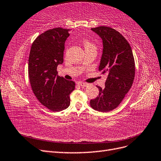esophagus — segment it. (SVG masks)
Listing matches in <instances>:
<instances>
[{
	"instance_id": "esophagus-1",
	"label": "esophagus",
	"mask_w": 161,
	"mask_h": 161,
	"mask_svg": "<svg viewBox=\"0 0 161 161\" xmlns=\"http://www.w3.org/2000/svg\"><path fill=\"white\" fill-rule=\"evenodd\" d=\"M77 85L79 86H86L87 85L86 82H78Z\"/></svg>"
}]
</instances>
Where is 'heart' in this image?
I'll return each mask as SVG.
<instances>
[{
	"mask_svg": "<svg viewBox=\"0 0 161 161\" xmlns=\"http://www.w3.org/2000/svg\"><path fill=\"white\" fill-rule=\"evenodd\" d=\"M82 46L85 47V50H96V46L93 43L89 40H85L82 42Z\"/></svg>",
	"mask_w": 161,
	"mask_h": 161,
	"instance_id": "b5f03b06",
	"label": "heart"
}]
</instances>
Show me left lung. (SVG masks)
I'll return each mask as SVG.
<instances>
[{
	"mask_svg": "<svg viewBox=\"0 0 161 161\" xmlns=\"http://www.w3.org/2000/svg\"><path fill=\"white\" fill-rule=\"evenodd\" d=\"M103 40L99 70L107 73L105 88L99 89V95L91 99L90 105L95 110L108 112L115 109L132 85L135 76V62L132 50L128 41L114 29L101 26L92 28Z\"/></svg>",
	"mask_w": 161,
	"mask_h": 161,
	"instance_id": "obj_1",
	"label": "left lung"
}]
</instances>
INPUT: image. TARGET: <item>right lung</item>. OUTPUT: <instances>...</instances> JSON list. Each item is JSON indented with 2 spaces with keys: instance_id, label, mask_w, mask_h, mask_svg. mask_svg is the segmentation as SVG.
Here are the masks:
<instances>
[{
  "instance_id": "add662e5",
  "label": "right lung",
  "mask_w": 161,
  "mask_h": 161,
  "mask_svg": "<svg viewBox=\"0 0 161 161\" xmlns=\"http://www.w3.org/2000/svg\"><path fill=\"white\" fill-rule=\"evenodd\" d=\"M56 27L46 31L32 43L28 73L36 98L48 109L60 111L69 108L75 82L58 75L57 66L64 61V43L69 31Z\"/></svg>"
}]
</instances>
